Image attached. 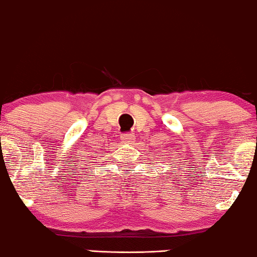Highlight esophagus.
Listing matches in <instances>:
<instances>
[{
    "label": "esophagus",
    "mask_w": 257,
    "mask_h": 257,
    "mask_svg": "<svg viewBox=\"0 0 257 257\" xmlns=\"http://www.w3.org/2000/svg\"><path fill=\"white\" fill-rule=\"evenodd\" d=\"M135 137L136 136L131 135V133H124V135L120 136V139L122 143H132L135 140Z\"/></svg>",
    "instance_id": "34e87169"
}]
</instances>
